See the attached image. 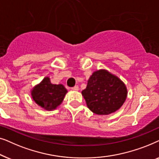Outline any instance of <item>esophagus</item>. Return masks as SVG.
<instances>
[{
    "label": "esophagus",
    "mask_w": 159,
    "mask_h": 159,
    "mask_svg": "<svg viewBox=\"0 0 159 159\" xmlns=\"http://www.w3.org/2000/svg\"><path fill=\"white\" fill-rule=\"evenodd\" d=\"M71 89H72L73 90H76V91H77V90H79V87H78L77 85H75V87H73V88H71Z\"/></svg>",
    "instance_id": "obj_1"
}]
</instances>
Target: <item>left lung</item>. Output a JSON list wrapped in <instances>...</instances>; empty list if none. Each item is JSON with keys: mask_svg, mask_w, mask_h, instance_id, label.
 <instances>
[{"mask_svg": "<svg viewBox=\"0 0 159 159\" xmlns=\"http://www.w3.org/2000/svg\"><path fill=\"white\" fill-rule=\"evenodd\" d=\"M82 95L91 111L107 115L120 108L127 98V90L116 76L101 69L91 75Z\"/></svg>", "mask_w": 159, "mask_h": 159, "instance_id": "left-lung-1", "label": "left lung"}]
</instances>
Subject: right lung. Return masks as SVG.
<instances>
[{
    "mask_svg": "<svg viewBox=\"0 0 159 159\" xmlns=\"http://www.w3.org/2000/svg\"><path fill=\"white\" fill-rule=\"evenodd\" d=\"M67 93L62 84H51L49 77H45L32 90V97L36 103L46 110H53L59 106Z\"/></svg>",
    "mask_w": 159,
    "mask_h": 159,
    "instance_id": "1",
    "label": "right lung"
}]
</instances>
